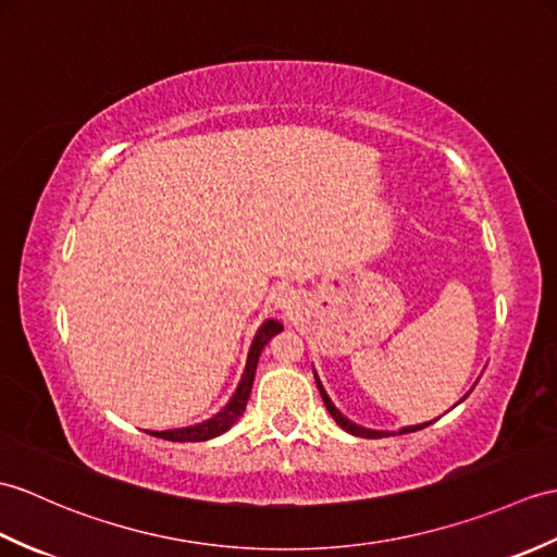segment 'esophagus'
<instances>
[{
	"instance_id": "1",
	"label": "esophagus",
	"mask_w": 557,
	"mask_h": 557,
	"mask_svg": "<svg viewBox=\"0 0 557 557\" xmlns=\"http://www.w3.org/2000/svg\"><path fill=\"white\" fill-rule=\"evenodd\" d=\"M294 306H296V296H294V292H280V294H277L275 308L284 310V313H292Z\"/></svg>"
}]
</instances>
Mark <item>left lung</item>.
<instances>
[{"instance_id":"obj_1","label":"left lung","mask_w":557,"mask_h":557,"mask_svg":"<svg viewBox=\"0 0 557 557\" xmlns=\"http://www.w3.org/2000/svg\"><path fill=\"white\" fill-rule=\"evenodd\" d=\"M315 372V370H313ZM315 384H318V389H320V396H322V400H325V406H327V410H330V416L334 418V422H337L344 432H348V434H354V436H363V438H382V436H396V434H410V432H418V430H424L426 424H432V422H422V424H410V426H400V430H396V432H386V430H370V426H363V424H356L354 420H348L346 416H342V410L332 404V398L327 396V392H325V386H322V382H320V377H318V372H315ZM468 396V394H465ZM462 396V398H465ZM460 398V400H462ZM458 400V404H460Z\"/></svg>"}]
</instances>
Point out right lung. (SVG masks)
I'll return each mask as SVG.
<instances>
[{
    "mask_svg": "<svg viewBox=\"0 0 557 557\" xmlns=\"http://www.w3.org/2000/svg\"><path fill=\"white\" fill-rule=\"evenodd\" d=\"M277 332H282V322L268 318L258 332L253 334V342L249 348L247 356V368H244L242 380L237 384L235 394L223 406V410H218L213 418L203 420L199 424L191 426H180V430H163V432H149L151 436L159 438H168V442H209V438H215L220 434H225L232 424L239 420V416L247 408V400L251 396V386H253V374H256V366H258V356H261L263 346L275 337Z\"/></svg>",
    "mask_w": 557,
    "mask_h": 557,
    "instance_id": "obj_1",
    "label": "right lung"
}]
</instances>
